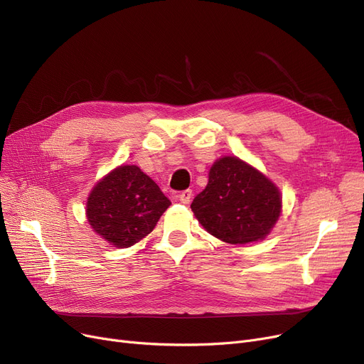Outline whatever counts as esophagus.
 <instances>
[{
    "instance_id": "esophagus-1",
    "label": "esophagus",
    "mask_w": 364,
    "mask_h": 364,
    "mask_svg": "<svg viewBox=\"0 0 364 364\" xmlns=\"http://www.w3.org/2000/svg\"><path fill=\"white\" fill-rule=\"evenodd\" d=\"M192 196H193L192 190H184V192L180 193L178 199H180L181 203H186V205H187V203H190V200H192Z\"/></svg>"
}]
</instances>
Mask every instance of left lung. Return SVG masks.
Here are the masks:
<instances>
[{
	"label": "left lung",
	"instance_id": "8db88e82",
	"mask_svg": "<svg viewBox=\"0 0 364 364\" xmlns=\"http://www.w3.org/2000/svg\"><path fill=\"white\" fill-rule=\"evenodd\" d=\"M205 230L245 245L265 239L282 213L279 187L237 156H224L209 169L208 184L190 205Z\"/></svg>",
	"mask_w": 364,
	"mask_h": 364
}]
</instances>
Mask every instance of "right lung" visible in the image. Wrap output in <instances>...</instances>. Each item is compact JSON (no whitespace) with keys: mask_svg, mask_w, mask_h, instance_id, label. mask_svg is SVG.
Here are the masks:
<instances>
[{"mask_svg":"<svg viewBox=\"0 0 364 364\" xmlns=\"http://www.w3.org/2000/svg\"><path fill=\"white\" fill-rule=\"evenodd\" d=\"M171 205L159 186L137 165H121L95 183L85 214L92 230L114 247L146 237Z\"/></svg>","mask_w":364,"mask_h":364,"instance_id":"add662e5","label":"right lung"}]
</instances>
